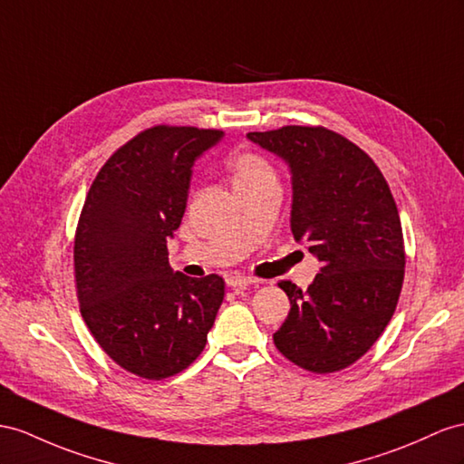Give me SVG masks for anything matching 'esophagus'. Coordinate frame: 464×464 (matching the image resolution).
Listing matches in <instances>:
<instances>
[{
    "label": "esophagus",
    "instance_id": "obj_1",
    "mask_svg": "<svg viewBox=\"0 0 464 464\" xmlns=\"http://www.w3.org/2000/svg\"><path fill=\"white\" fill-rule=\"evenodd\" d=\"M253 284H256V280L248 278V276H231V278H227V286L231 290H245L246 286H253Z\"/></svg>",
    "mask_w": 464,
    "mask_h": 464
}]
</instances>
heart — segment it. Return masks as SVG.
I'll use <instances>...</instances> for the list:
<instances>
[{"mask_svg": "<svg viewBox=\"0 0 464 464\" xmlns=\"http://www.w3.org/2000/svg\"><path fill=\"white\" fill-rule=\"evenodd\" d=\"M229 169L233 172V182L237 184H255L263 180H272L275 170L272 166L253 150H241L233 154L229 160Z\"/></svg>", "mask_w": 464, "mask_h": 464, "instance_id": "1", "label": "heart"}]
</instances>
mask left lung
<instances>
[{
    "label": "left lung",
    "instance_id": "1",
    "mask_svg": "<svg viewBox=\"0 0 464 464\" xmlns=\"http://www.w3.org/2000/svg\"><path fill=\"white\" fill-rule=\"evenodd\" d=\"M290 166L294 239L322 268L290 300L276 349L312 372L347 368L371 349L401 292L403 235L388 182L368 154L325 127L288 125L246 135Z\"/></svg>",
    "mask_w": 464,
    "mask_h": 464
}]
</instances>
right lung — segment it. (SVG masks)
I'll return each instance as SVG.
<instances>
[{"instance_id": "obj_1", "label": "right lung", "mask_w": 464, "mask_h": 464, "mask_svg": "<svg viewBox=\"0 0 464 464\" xmlns=\"http://www.w3.org/2000/svg\"><path fill=\"white\" fill-rule=\"evenodd\" d=\"M223 130L157 125L102 166L74 239L82 317L108 356L140 378L182 372L204 351L225 295L218 275L189 278L169 265L192 166Z\"/></svg>"}]
</instances>
